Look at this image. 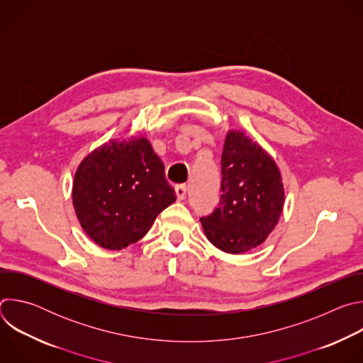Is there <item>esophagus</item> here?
Listing matches in <instances>:
<instances>
[{
  "label": "esophagus",
  "mask_w": 363,
  "mask_h": 363,
  "mask_svg": "<svg viewBox=\"0 0 363 363\" xmlns=\"http://www.w3.org/2000/svg\"><path fill=\"white\" fill-rule=\"evenodd\" d=\"M175 194H177L178 201H182V199L186 196V185H184V184L177 185V186H175Z\"/></svg>",
  "instance_id": "obj_1"
}]
</instances>
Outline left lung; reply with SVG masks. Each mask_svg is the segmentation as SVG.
Listing matches in <instances>:
<instances>
[{
    "label": "left lung",
    "instance_id": "left-lung-1",
    "mask_svg": "<svg viewBox=\"0 0 363 363\" xmlns=\"http://www.w3.org/2000/svg\"><path fill=\"white\" fill-rule=\"evenodd\" d=\"M220 206L202 217L206 238L228 254H241L264 242L284 205L277 164L244 132L228 130L221 155Z\"/></svg>",
    "mask_w": 363,
    "mask_h": 363
}]
</instances>
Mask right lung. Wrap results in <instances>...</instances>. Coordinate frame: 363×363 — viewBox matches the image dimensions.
<instances>
[{"label": "right lung", "mask_w": 363, "mask_h": 363, "mask_svg": "<svg viewBox=\"0 0 363 363\" xmlns=\"http://www.w3.org/2000/svg\"><path fill=\"white\" fill-rule=\"evenodd\" d=\"M72 198L84 233L103 248L122 250L140 240L177 195L150 142L139 136L90 152L77 167Z\"/></svg>", "instance_id": "1"}]
</instances>
